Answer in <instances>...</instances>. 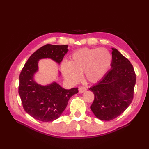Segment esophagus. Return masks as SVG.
I'll use <instances>...</instances> for the list:
<instances>
[{"mask_svg":"<svg viewBox=\"0 0 149 149\" xmlns=\"http://www.w3.org/2000/svg\"><path fill=\"white\" fill-rule=\"evenodd\" d=\"M86 90H87L86 88H84V87H80V88H79V89H78L79 93H80V94H82V93L86 92Z\"/></svg>","mask_w":149,"mask_h":149,"instance_id":"1","label":"esophagus"}]
</instances>
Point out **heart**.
Returning <instances> with one entry per match:
<instances>
[{
    "label": "heart",
    "instance_id": "heart-1",
    "mask_svg": "<svg viewBox=\"0 0 149 149\" xmlns=\"http://www.w3.org/2000/svg\"><path fill=\"white\" fill-rule=\"evenodd\" d=\"M112 56L107 49L81 48L74 52L68 63L63 62L61 70L64 78L76 83L84 73L85 78L91 83L101 80L109 70Z\"/></svg>",
    "mask_w": 149,
    "mask_h": 149
}]
</instances>
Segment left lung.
<instances>
[{
    "mask_svg": "<svg viewBox=\"0 0 149 149\" xmlns=\"http://www.w3.org/2000/svg\"><path fill=\"white\" fill-rule=\"evenodd\" d=\"M111 68L89 89L94 94L90 106L97 118L111 120L120 116L132 102L136 76L128 59L112 48Z\"/></svg>",
    "mask_w": 149,
    "mask_h": 149,
    "instance_id": "left-lung-1",
    "label": "left lung"
}]
</instances>
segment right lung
<instances>
[{"instance_id":"obj_1","label":"right lung","mask_w":149,"mask_h":149,"mask_svg":"<svg viewBox=\"0 0 149 149\" xmlns=\"http://www.w3.org/2000/svg\"><path fill=\"white\" fill-rule=\"evenodd\" d=\"M68 45L47 44L31 55L19 76V93L26 113L42 122H50L60 118L70 98L78 93V88L66 89L55 81L47 85L38 84L35 74L38 71V62L49 58L60 65L68 52ZM61 73L58 71V77Z\"/></svg>"}]
</instances>
